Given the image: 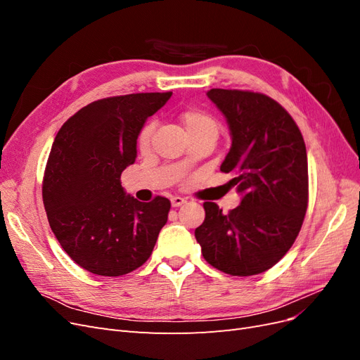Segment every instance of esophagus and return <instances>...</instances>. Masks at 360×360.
I'll use <instances>...</instances> for the list:
<instances>
[{
  "instance_id": "1",
  "label": "esophagus",
  "mask_w": 360,
  "mask_h": 360,
  "mask_svg": "<svg viewBox=\"0 0 360 360\" xmlns=\"http://www.w3.org/2000/svg\"><path fill=\"white\" fill-rule=\"evenodd\" d=\"M183 204H186V200L181 198V197H172L171 198V205L172 207H180Z\"/></svg>"
}]
</instances>
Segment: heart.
<instances>
[{"label":"heart","instance_id":"obj_1","mask_svg":"<svg viewBox=\"0 0 360 360\" xmlns=\"http://www.w3.org/2000/svg\"><path fill=\"white\" fill-rule=\"evenodd\" d=\"M180 122L186 129V132L189 136L193 135H200V134H216L217 135V123L216 120L210 115L204 112L202 110H198V108H189V110H184L180 114ZM155 132V123L148 122L147 124L143 126V129L139 130L138 138H136V147L139 151H147L151 143V136H153Z\"/></svg>","mask_w":360,"mask_h":360}]
</instances>
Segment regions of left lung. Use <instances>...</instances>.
I'll list each match as a JSON object with an SVG mask.
<instances>
[{
  "label": "left lung",
  "instance_id": "8db88e82",
  "mask_svg": "<svg viewBox=\"0 0 360 360\" xmlns=\"http://www.w3.org/2000/svg\"><path fill=\"white\" fill-rule=\"evenodd\" d=\"M209 99L225 115L231 148L221 165L242 202L230 213L204 202L195 230L204 259L233 276L258 275L284 257L308 209L307 147L296 122L271 97L212 89Z\"/></svg>",
  "mask_w": 360,
  "mask_h": 360
}]
</instances>
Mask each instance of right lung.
<instances>
[{
    "label": "right lung",
    "instance_id": "add662e5",
    "mask_svg": "<svg viewBox=\"0 0 360 360\" xmlns=\"http://www.w3.org/2000/svg\"><path fill=\"white\" fill-rule=\"evenodd\" d=\"M167 93H136L91 102L53 139L43 177V204L52 233L76 264L101 276H122L150 258L169 200L141 202L122 186L136 159L146 120L168 102Z\"/></svg>",
    "mask_w": 360,
    "mask_h": 360
}]
</instances>
